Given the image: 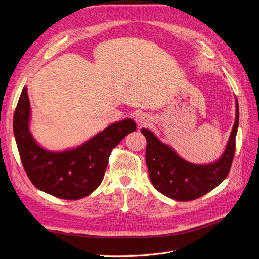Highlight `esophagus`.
Returning <instances> with one entry per match:
<instances>
[{
  "label": "esophagus",
  "instance_id": "esophagus-1",
  "mask_svg": "<svg viewBox=\"0 0 259 259\" xmlns=\"http://www.w3.org/2000/svg\"><path fill=\"white\" fill-rule=\"evenodd\" d=\"M136 121L140 124H147L149 122V116L145 113H139L136 116Z\"/></svg>",
  "mask_w": 259,
  "mask_h": 259
}]
</instances>
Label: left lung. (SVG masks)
<instances>
[{"instance_id":"left-lung-1","label":"left lung","mask_w":259,"mask_h":259,"mask_svg":"<svg viewBox=\"0 0 259 259\" xmlns=\"http://www.w3.org/2000/svg\"><path fill=\"white\" fill-rule=\"evenodd\" d=\"M229 142L222 158L208 165L187 162L169 146L164 145L152 132L142 128L147 139L146 163L154 188L176 201H192L213 190L228 176L236 152L239 126V104Z\"/></svg>"}]
</instances>
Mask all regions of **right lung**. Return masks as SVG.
I'll use <instances>...</instances> for the list:
<instances>
[{
  "label": "right lung",
  "mask_w": 259,
  "mask_h": 259,
  "mask_svg": "<svg viewBox=\"0 0 259 259\" xmlns=\"http://www.w3.org/2000/svg\"><path fill=\"white\" fill-rule=\"evenodd\" d=\"M30 101L23 88L14 113V134L26 174L37 189L65 200H79L103 182L112 149L136 123L126 119L113 123L82 146L62 152H50L38 146L29 132Z\"/></svg>",
  "instance_id": "obj_1"
}]
</instances>
